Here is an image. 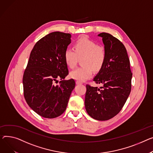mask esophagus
I'll use <instances>...</instances> for the list:
<instances>
[{"label": "esophagus", "instance_id": "34e87169", "mask_svg": "<svg viewBox=\"0 0 153 153\" xmlns=\"http://www.w3.org/2000/svg\"><path fill=\"white\" fill-rule=\"evenodd\" d=\"M76 84H77V85H80V84H82V82H80V81H78V80H77V81H76Z\"/></svg>", "mask_w": 153, "mask_h": 153}]
</instances>
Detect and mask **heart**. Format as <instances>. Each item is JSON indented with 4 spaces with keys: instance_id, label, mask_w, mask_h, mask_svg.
I'll return each instance as SVG.
<instances>
[{
    "instance_id": "obj_1",
    "label": "heart",
    "mask_w": 153,
    "mask_h": 153,
    "mask_svg": "<svg viewBox=\"0 0 153 153\" xmlns=\"http://www.w3.org/2000/svg\"><path fill=\"white\" fill-rule=\"evenodd\" d=\"M74 48H67L64 53L65 62L68 67L76 66L78 58H82V67L72 71L70 77L79 81H84L90 78L93 70L98 72L103 68L106 58L105 48L85 36L79 37L74 42Z\"/></svg>"
}]
</instances>
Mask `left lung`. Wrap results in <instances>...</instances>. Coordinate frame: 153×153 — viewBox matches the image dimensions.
I'll list each match as a JSON object with an SVG mask.
<instances>
[{
    "label": "left lung",
    "mask_w": 153,
    "mask_h": 153,
    "mask_svg": "<svg viewBox=\"0 0 153 153\" xmlns=\"http://www.w3.org/2000/svg\"><path fill=\"white\" fill-rule=\"evenodd\" d=\"M98 36L102 37L106 58L94 80L103 87L100 89L86 85L85 107L90 117L106 120L116 116L125 105L131 91L132 73L124 44L108 33Z\"/></svg>",
    "instance_id": "left-lung-1"
}]
</instances>
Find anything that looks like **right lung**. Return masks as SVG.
<instances>
[{
    "label": "right lung",
    "mask_w": 153,
    "mask_h": 153,
    "mask_svg": "<svg viewBox=\"0 0 153 153\" xmlns=\"http://www.w3.org/2000/svg\"><path fill=\"white\" fill-rule=\"evenodd\" d=\"M71 34L51 33L36 42L25 70L24 97L29 106L39 116L55 118L65 111L75 87L73 79L60 81L68 74L64 53L71 43Z\"/></svg>",
    "instance_id": "add662e5"
}]
</instances>
